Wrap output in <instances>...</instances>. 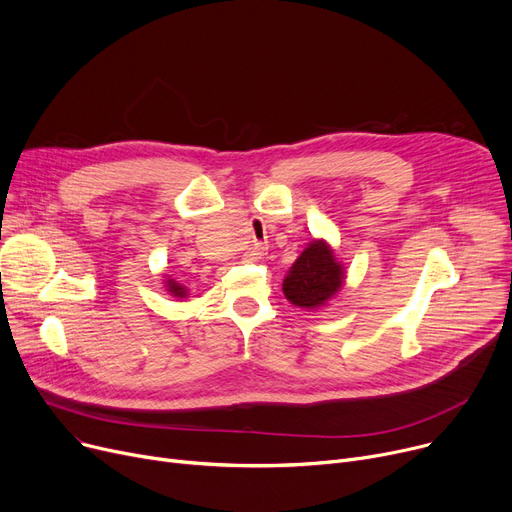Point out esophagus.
<instances>
[{
    "label": "esophagus",
    "mask_w": 512,
    "mask_h": 512,
    "mask_svg": "<svg viewBox=\"0 0 512 512\" xmlns=\"http://www.w3.org/2000/svg\"><path fill=\"white\" fill-rule=\"evenodd\" d=\"M264 254H266V246H264V244L254 242V244L248 248V258H250V260H260Z\"/></svg>",
    "instance_id": "1"
}]
</instances>
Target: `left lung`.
I'll list each match as a JSON object with an SVG mask.
<instances>
[{"label":"left lung","mask_w":512,"mask_h":512,"mask_svg":"<svg viewBox=\"0 0 512 512\" xmlns=\"http://www.w3.org/2000/svg\"><path fill=\"white\" fill-rule=\"evenodd\" d=\"M347 273L326 239H312L283 279V295L297 308L320 310L345 285Z\"/></svg>","instance_id":"1"}]
</instances>
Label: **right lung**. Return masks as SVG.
<instances>
[{
	"mask_svg": "<svg viewBox=\"0 0 512 512\" xmlns=\"http://www.w3.org/2000/svg\"><path fill=\"white\" fill-rule=\"evenodd\" d=\"M165 289L171 297H175L177 302H186V299L190 297V289L186 285H182L179 281L171 279V275H165Z\"/></svg>",
	"mask_w": 512,
	"mask_h": 512,
	"instance_id": "obj_1",
	"label": "right lung"
}]
</instances>
